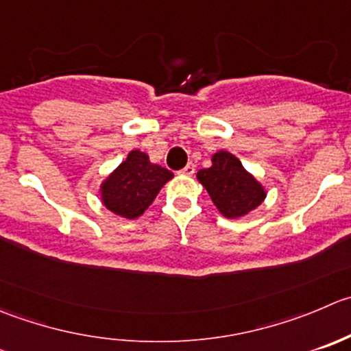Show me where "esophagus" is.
<instances>
[{"label":"esophagus","instance_id":"esophagus-1","mask_svg":"<svg viewBox=\"0 0 351 351\" xmlns=\"http://www.w3.org/2000/svg\"><path fill=\"white\" fill-rule=\"evenodd\" d=\"M182 175H185V176H192L193 173H195V165H193V162H189V165L185 166V168L182 169Z\"/></svg>","mask_w":351,"mask_h":351}]
</instances>
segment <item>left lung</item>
Masks as SVG:
<instances>
[{
  "label": "left lung",
  "instance_id": "8db88e82",
  "mask_svg": "<svg viewBox=\"0 0 351 351\" xmlns=\"http://www.w3.org/2000/svg\"><path fill=\"white\" fill-rule=\"evenodd\" d=\"M197 178L209 192L214 206L226 217L245 216L266 199L264 189L226 151L216 152L213 156V166L200 169Z\"/></svg>",
  "mask_w": 351,
  "mask_h": 351
}]
</instances>
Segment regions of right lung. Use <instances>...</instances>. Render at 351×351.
<instances>
[{
	"label": "right lung",
	"mask_w": 351,
	"mask_h": 351,
	"mask_svg": "<svg viewBox=\"0 0 351 351\" xmlns=\"http://www.w3.org/2000/svg\"><path fill=\"white\" fill-rule=\"evenodd\" d=\"M173 173L149 161V156L132 151L101 186L103 204L121 217L134 219L149 206Z\"/></svg>",
	"instance_id": "add662e5"
}]
</instances>
